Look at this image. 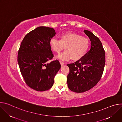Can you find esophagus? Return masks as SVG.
<instances>
[{
  "mask_svg": "<svg viewBox=\"0 0 122 122\" xmlns=\"http://www.w3.org/2000/svg\"><path fill=\"white\" fill-rule=\"evenodd\" d=\"M59 62H60V64H61V66H63V65L64 64V63L63 62L61 61H59Z\"/></svg>",
  "mask_w": 122,
  "mask_h": 122,
  "instance_id": "1",
  "label": "esophagus"
}]
</instances>
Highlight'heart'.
Segmentation results:
<instances>
[{"label": "heart", "mask_w": 122, "mask_h": 122, "mask_svg": "<svg viewBox=\"0 0 122 122\" xmlns=\"http://www.w3.org/2000/svg\"><path fill=\"white\" fill-rule=\"evenodd\" d=\"M52 51L59 53L65 47L66 51L58 55L56 57L62 60L72 59L78 61L83 58L89 47V41L81 35L74 32H66L60 36V40L52 38L49 41Z\"/></svg>", "instance_id": "heart-1"}]
</instances>
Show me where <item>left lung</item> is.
<instances>
[{
    "label": "left lung",
    "mask_w": 122,
    "mask_h": 122,
    "mask_svg": "<svg viewBox=\"0 0 122 122\" xmlns=\"http://www.w3.org/2000/svg\"><path fill=\"white\" fill-rule=\"evenodd\" d=\"M91 41V48L81 59L67 64L68 88L76 93H83L94 87L102 75L105 64V53L99 39L94 34L84 30Z\"/></svg>",
    "instance_id": "8db88e82"
}]
</instances>
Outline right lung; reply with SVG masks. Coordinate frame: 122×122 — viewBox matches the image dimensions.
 Returning <instances> with one entry per match:
<instances>
[{
  "label": "right lung",
  "instance_id": "right-lung-1",
  "mask_svg": "<svg viewBox=\"0 0 122 122\" xmlns=\"http://www.w3.org/2000/svg\"><path fill=\"white\" fill-rule=\"evenodd\" d=\"M55 35L53 28L38 27L26 35L18 51L17 60L22 76L29 87L37 91L53 86L61 67L58 60L48 62L54 57L49 41Z\"/></svg>",
  "mask_w": 122,
  "mask_h": 122
}]
</instances>
